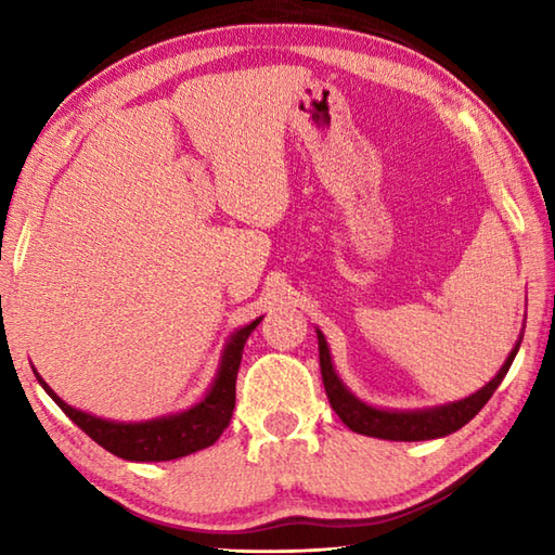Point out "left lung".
<instances>
[{"instance_id": "obj_1", "label": "left lung", "mask_w": 555, "mask_h": 555, "mask_svg": "<svg viewBox=\"0 0 555 555\" xmlns=\"http://www.w3.org/2000/svg\"><path fill=\"white\" fill-rule=\"evenodd\" d=\"M318 333V352H321V374L325 384V393L331 399L333 411L340 416L343 424L354 430V434L382 438V440H434L455 434L457 428H463L467 421H473L487 401L492 399L494 389L500 387L502 379L509 372L516 352H519L521 340L514 345V350L506 357L502 370L496 372V377L485 384L480 391H475L473 397L460 399L446 406L436 409H418V411H384L377 406H370L354 397L352 391H347L340 377L335 374L331 350L321 331Z\"/></svg>"}]
</instances>
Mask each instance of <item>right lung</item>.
<instances>
[{
  "mask_svg": "<svg viewBox=\"0 0 555 555\" xmlns=\"http://www.w3.org/2000/svg\"><path fill=\"white\" fill-rule=\"evenodd\" d=\"M259 323L261 318L240 327V331L230 337L210 391L205 393V399H201L195 406L181 413H173V416L139 421V424H117V421L98 418L92 416V413L68 406V403H65L59 393L36 374V370L34 374L46 389V393L63 409L65 416L86 430L98 446L109 450V453L117 457L134 460V463H162V460H176L212 446L215 440L222 436V430L230 426L234 411V382H237L242 350L247 337Z\"/></svg>",
  "mask_w": 555,
  "mask_h": 555,
  "instance_id": "obj_1",
  "label": "right lung"
}]
</instances>
